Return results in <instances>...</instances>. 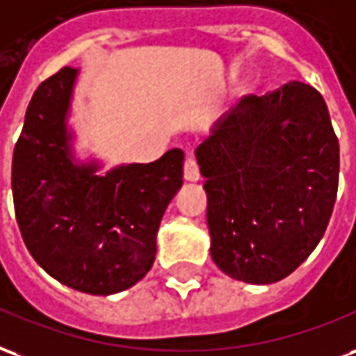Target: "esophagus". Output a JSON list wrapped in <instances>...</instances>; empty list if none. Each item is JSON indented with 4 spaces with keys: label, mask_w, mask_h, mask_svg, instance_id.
Here are the masks:
<instances>
[{
    "label": "esophagus",
    "mask_w": 356,
    "mask_h": 356,
    "mask_svg": "<svg viewBox=\"0 0 356 356\" xmlns=\"http://www.w3.org/2000/svg\"><path fill=\"white\" fill-rule=\"evenodd\" d=\"M184 178L188 181H197L201 178V172H199V165H197V161L188 155L186 161H184Z\"/></svg>",
    "instance_id": "esophagus-1"
}]
</instances>
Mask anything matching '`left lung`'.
Here are the masks:
<instances>
[{
    "label": "left lung",
    "instance_id": "obj_1",
    "mask_svg": "<svg viewBox=\"0 0 356 356\" xmlns=\"http://www.w3.org/2000/svg\"><path fill=\"white\" fill-rule=\"evenodd\" d=\"M210 256L225 275L271 284L307 260L332 216L339 144L324 98L290 81L245 96L195 149Z\"/></svg>",
    "mask_w": 356,
    "mask_h": 356
}]
</instances>
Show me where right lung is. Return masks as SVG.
I'll return each instance as SVG.
<instances>
[{"mask_svg":"<svg viewBox=\"0 0 356 356\" xmlns=\"http://www.w3.org/2000/svg\"><path fill=\"white\" fill-rule=\"evenodd\" d=\"M77 74L62 68L30 100L13 153L15 214L47 273L85 294L110 296L152 269L161 218L181 188L184 152L104 176L98 161H75L68 113Z\"/></svg>","mask_w":356,"mask_h":356,"instance_id":"add662e5","label":"right lung"}]
</instances>
